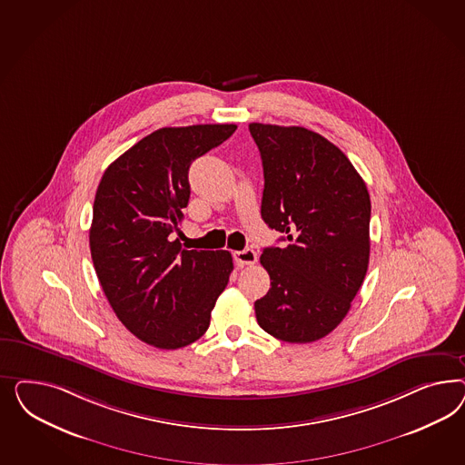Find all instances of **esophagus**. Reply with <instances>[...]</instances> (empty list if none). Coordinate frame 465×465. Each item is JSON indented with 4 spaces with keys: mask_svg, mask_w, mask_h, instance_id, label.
Masks as SVG:
<instances>
[{
    "mask_svg": "<svg viewBox=\"0 0 465 465\" xmlns=\"http://www.w3.org/2000/svg\"><path fill=\"white\" fill-rule=\"evenodd\" d=\"M233 259H235L239 268L253 266L257 262V252L252 251V249H245V251H239V252L233 253Z\"/></svg>",
    "mask_w": 465,
    "mask_h": 465,
    "instance_id": "obj_1",
    "label": "esophagus"
}]
</instances>
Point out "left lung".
Returning <instances> with one entry per match:
<instances>
[{"mask_svg": "<svg viewBox=\"0 0 465 465\" xmlns=\"http://www.w3.org/2000/svg\"><path fill=\"white\" fill-rule=\"evenodd\" d=\"M264 193L261 216L282 233L266 247L268 295L253 303L259 325L286 342H312L346 317L370 259V194L348 156L305 127L252 123Z\"/></svg>", "mask_w": 465, "mask_h": 465, "instance_id": "obj_1", "label": "left lung"}]
</instances>
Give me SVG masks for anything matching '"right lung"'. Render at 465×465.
<instances>
[{
    "instance_id": "1",
    "label": "right lung",
    "mask_w": 465,
    "mask_h": 465,
    "mask_svg": "<svg viewBox=\"0 0 465 465\" xmlns=\"http://www.w3.org/2000/svg\"><path fill=\"white\" fill-rule=\"evenodd\" d=\"M235 129L162 127L113 162L97 187L90 252L102 290L127 331L160 350L183 348L206 332L233 271L228 251H191L179 223L191 163Z\"/></svg>"
}]
</instances>
